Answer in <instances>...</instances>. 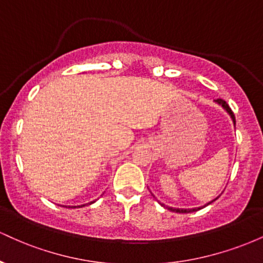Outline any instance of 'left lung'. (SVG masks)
<instances>
[{"mask_svg":"<svg viewBox=\"0 0 263 263\" xmlns=\"http://www.w3.org/2000/svg\"><path fill=\"white\" fill-rule=\"evenodd\" d=\"M215 101L218 102V104L221 105V106L224 107L225 110L228 111L229 114H230V116L232 117V121H234V123L236 122V121H235V115H234V112H232V110L230 108V106H229V105H228V102H226L225 100H222V99H216ZM213 201H214V200H213ZM213 201H210V203H208L206 205L211 204V203H213ZM206 205H205V206H206ZM163 206H164V205H163ZM168 209H170L171 211H173V213H193V211L200 210L201 208H195V209H174V208H168Z\"/></svg>","mask_w":263,"mask_h":263,"instance_id":"1","label":"left lung"}]
</instances>
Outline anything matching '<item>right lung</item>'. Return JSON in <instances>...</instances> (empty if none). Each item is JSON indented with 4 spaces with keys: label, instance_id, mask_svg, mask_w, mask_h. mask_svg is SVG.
<instances>
[{
    "label": "right lung",
    "instance_id": "1",
    "mask_svg": "<svg viewBox=\"0 0 263 263\" xmlns=\"http://www.w3.org/2000/svg\"><path fill=\"white\" fill-rule=\"evenodd\" d=\"M91 203H92V201H91ZM73 208H77V206H73ZM78 208H80V206H78Z\"/></svg>",
    "mask_w": 263,
    "mask_h": 263
}]
</instances>
